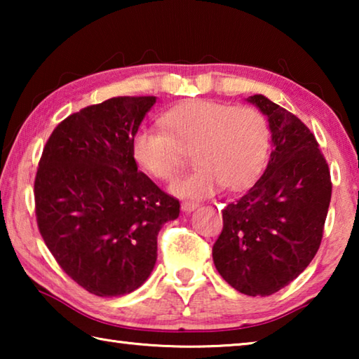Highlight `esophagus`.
<instances>
[{"mask_svg":"<svg viewBox=\"0 0 359 359\" xmlns=\"http://www.w3.org/2000/svg\"><path fill=\"white\" fill-rule=\"evenodd\" d=\"M180 208H182V210L187 212V214H188V212H193V210H196V209H198V204H196V203L185 201V203H182Z\"/></svg>","mask_w":359,"mask_h":359,"instance_id":"1","label":"esophagus"}]
</instances>
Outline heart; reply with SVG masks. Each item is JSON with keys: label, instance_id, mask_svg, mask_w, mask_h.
Returning a JSON list of instances; mask_svg holds the SVG:
<instances>
[{"label": "heart", "instance_id": "obj_1", "mask_svg": "<svg viewBox=\"0 0 359 359\" xmlns=\"http://www.w3.org/2000/svg\"><path fill=\"white\" fill-rule=\"evenodd\" d=\"M164 130L142 126L133 136L137 166L160 180L177 175L187 154L194 171L175 180L171 191L182 198L212 196L222 185L239 190L263 171L271 147L269 123L258 109L209 100H190L161 115Z\"/></svg>", "mask_w": 359, "mask_h": 359}]
</instances>
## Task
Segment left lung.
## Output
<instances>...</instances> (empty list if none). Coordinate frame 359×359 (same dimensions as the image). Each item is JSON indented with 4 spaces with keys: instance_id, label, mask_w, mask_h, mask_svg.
Listing matches in <instances>:
<instances>
[{
    "instance_id": "left-lung-1",
    "label": "left lung",
    "mask_w": 359,
    "mask_h": 359,
    "mask_svg": "<svg viewBox=\"0 0 359 359\" xmlns=\"http://www.w3.org/2000/svg\"><path fill=\"white\" fill-rule=\"evenodd\" d=\"M266 115L272 151L266 171L223 209L214 264L247 296L276 293L318 252L331 201V175L318 142L302 121L264 95L245 100Z\"/></svg>"
}]
</instances>
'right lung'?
I'll list each match as a JSON object with an SVG mask.
<instances>
[{
    "label": "right lung",
    "instance_id": "add662e5",
    "mask_svg": "<svg viewBox=\"0 0 359 359\" xmlns=\"http://www.w3.org/2000/svg\"><path fill=\"white\" fill-rule=\"evenodd\" d=\"M155 96H117L69 115L48 137L34 180L42 239L92 294L137 290L156 263V236L177 199L137 171L133 136Z\"/></svg>",
    "mask_w": 359,
    "mask_h": 359
}]
</instances>
